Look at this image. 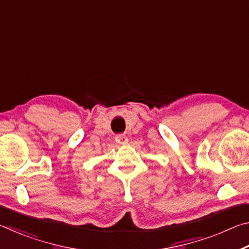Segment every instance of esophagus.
Returning <instances> with one entry per match:
<instances>
[{
	"instance_id": "esophagus-1",
	"label": "esophagus",
	"mask_w": 249,
	"mask_h": 249,
	"mask_svg": "<svg viewBox=\"0 0 249 249\" xmlns=\"http://www.w3.org/2000/svg\"><path fill=\"white\" fill-rule=\"evenodd\" d=\"M115 141L116 142H119V144H122V142H127V137H126L124 134H117L115 136Z\"/></svg>"
}]
</instances>
